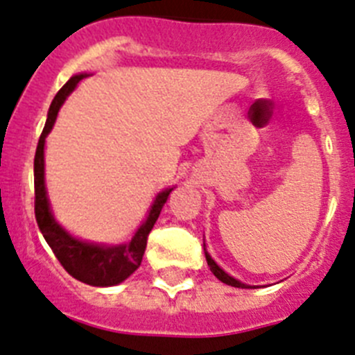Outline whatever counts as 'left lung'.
Instances as JSON below:
<instances>
[{
	"label": "left lung",
	"instance_id": "left-lung-1",
	"mask_svg": "<svg viewBox=\"0 0 355 355\" xmlns=\"http://www.w3.org/2000/svg\"><path fill=\"white\" fill-rule=\"evenodd\" d=\"M203 249H205V244H203ZM205 258H207V263H209L210 270H212V274L219 281H223V283H226V285H230V286H235V288H253V286L244 285V283H241V281H239V279H235V277H232V276H230V274H226L225 270H223L221 267H219V265H217L216 261L212 260V257H210V254L207 253V249H205Z\"/></svg>",
	"mask_w": 355,
	"mask_h": 355
}]
</instances>
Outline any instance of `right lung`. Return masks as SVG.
Instances as JSON below:
<instances>
[{
  "label": "right lung",
  "mask_w": 355,
  "mask_h": 355,
  "mask_svg": "<svg viewBox=\"0 0 355 355\" xmlns=\"http://www.w3.org/2000/svg\"><path fill=\"white\" fill-rule=\"evenodd\" d=\"M86 76L88 74L72 76L62 86V90L56 94L49 107V113H47L46 127L40 134L37 152H35V217H37V225L42 232L44 239L49 244V248L53 249L54 257L58 258L60 263L63 265V269L70 276L92 286H113L125 281L141 265L148 233L154 228L159 214H161L162 207H164L166 200L173 191V187L164 189L162 193L157 194L154 205L148 212V217L127 244L101 245L79 241L56 223L53 212H51L46 182H44V145H46L47 134L51 132L54 122H56L62 104L69 97L70 92L78 86V83Z\"/></svg>",
  "instance_id": "obj_1"
}]
</instances>
